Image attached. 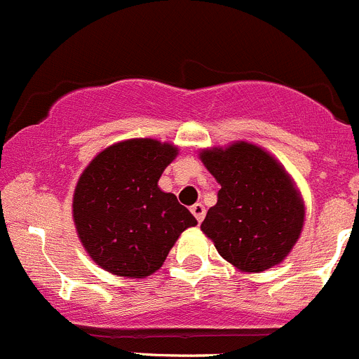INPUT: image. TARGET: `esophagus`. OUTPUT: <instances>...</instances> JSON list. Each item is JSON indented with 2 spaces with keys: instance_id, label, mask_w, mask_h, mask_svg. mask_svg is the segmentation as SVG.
Listing matches in <instances>:
<instances>
[{
  "instance_id": "1",
  "label": "esophagus",
  "mask_w": 359,
  "mask_h": 359,
  "mask_svg": "<svg viewBox=\"0 0 359 359\" xmlns=\"http://www.w3.org/2000/svg\"><path fill=\"white\" fill-rule=\"evenodd\" d=\"M190 211H192V215L196 217L197 222H203L204 220V215H206V210H204V206L201 203H196L192 208H190Z\"/></svg>"
}]
</instances>
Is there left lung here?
<instances>
[{
    "instance_id": "obj_1",
    "label": "left lung",
    "mask_w": 359,
    "mask_h": 359,
    "mask_svg": "<svg viewBox=\"0 0 359 359\" xmlns=\"http://www.w3.org/2000/svg\"><path fill=\"white\" fill-rule=\"evenodd\" d=\"M199 158L222 187L201 224L218 254L245 273L280 264L305 224V203L284 165L247 141L206 148Z\"/></svg>"
}]
</instances>
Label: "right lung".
<instances>
[{
    "label": "right lung",
    "mask_w": 359,
    "mask_h": 359,
    "mask_svg": "<svg viewBox=\"0 0 359 359\" xmlns=\"http://www.w3.org/2000/svg\"><path fill=\"white\" fill-rule=\"evenodd\" d=\"M177 146L128 139L98 153L81 174L72 201L75 231L95 264L125 278L162 268L185 229L197 225L158 180Z\"/></svg>",
    "instance_id": "add662e5"
}]
</instances>
